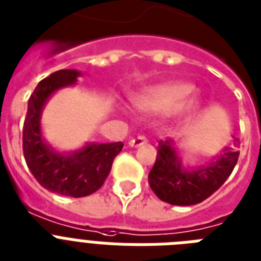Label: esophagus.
Here are the masks:
<instances>
[{"label": "esophagus", "instance_id": "esophagus-1", "mask_svg": "<svg viewBox=\"0 0 261 261\" xmlns=\"http://www.w3.org/2000/svg\"><path fill=\"white\" fill-rule=\"evenodd\" d=\"M147 143V138L144 137V135H138L137 138H133L130 142H128V144H130L131 147H139V146H142V144Z\"/></svg>", "mask_w": 261, "mask_h": 261}]
</instances>
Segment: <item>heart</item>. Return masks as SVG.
I'll return each mask as SVG.
<instances>
[{"instance_id":"b5f03b06","label":"heart","mask_w":261,"mask_h":261,"mask_svg":"<svg viewBox=\"0 0 261 261\" xmlns=\"http://www.w3.org/2000/svg\"><path fill=\"white\" fill-rule=\"evenodd\" d=\"M194 93V86L185 82H171L150 87L135 98V103L141 110L152 114H167L171 111H190L191 103H186Z\"/></svg>"}]
</instances>
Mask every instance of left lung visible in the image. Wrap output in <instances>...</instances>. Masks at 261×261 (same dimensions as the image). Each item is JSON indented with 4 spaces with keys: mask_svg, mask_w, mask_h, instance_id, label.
<instances>
[{
    "mask_svg": "<svg viewBox=\"0 0 261 261\" xmlns=\"http://www.w3.org/2000/svg\"><path fill=\"white\" fill-rule=\"evenodd\" d=\"M239 139L233 147L208 166L195 171L180 168L170 141H159L156 161L148 174V183L158 198L172 205H192L210 198L228 179L239 159Z\"/></svg>",
    "mask_w": 261,
    "mask_h": 261,
    "instance_id": "left-lung-1",
    "label": "left lung"
}]
</instances>
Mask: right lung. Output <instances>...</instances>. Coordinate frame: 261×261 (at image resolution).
I'll use <instances>...</instances> for the list:
<instances>
[{
    "instance_id": "1",
    "label": "right lung",
    "mask_w": 261,
    "mask_h": 261,
    "mask_svg": "<svg viewBox=\"0 0 261 261\" xmlns=\"http://www.w3.org/2000/svg\"><path fill=\"white\" fill-rule=\"evenodd\" d=\"M80 71L58 70L37 85L28 102L22 130V150L33 176L43 188L56 194L82 198L98 191L110 174L114 158L123 143L89 144L73 155H61L42 141L39 118L46 99L56 90L73 85Z\"/></svg>"
}]
</instances>
